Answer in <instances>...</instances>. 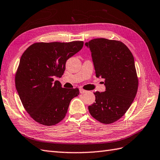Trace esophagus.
Segmentation results:
<instances>
[{
	"label": "esophagus",
	"instance_id": "obj_1",
	"mask_svg": "<svg viewBox=\"0 0 160 160\" xmlns=\"http://www.w3.org/2000/svg\"><path fill=\"white\" fill-rule=\"evenodd\" d=\"M87 92V91L84 90V89H80V93H85Z\"/></svg>",
	"mask_w": 160,
	"mask_h": 160
}]
</instances>
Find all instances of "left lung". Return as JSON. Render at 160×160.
<instances>
[{
	"mask_svg": "<svg viewBox=\"0 0 160 160\" xmlns=\"http://www.w3.org/2000/svg\"><path fill=\"white\" fill-rule=\"evenodd\" d=\"M85 45L91 52L96 76L102 78L106 87L104 92L94 93L96 102L88 107L89 113L101 123H113L125 114L136 96L138 78L133 56L118 40L96 38Z\"/></svg>",
	"mask_w": 160,
	"mask_h": 160,
	"instance_id": "obj_1",
	"label": "left lung"
}]
</instances>
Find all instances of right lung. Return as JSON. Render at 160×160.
Masks as SVG:
<instances>
[{
	"instance_id": "add662e5",
	"label": "right lung",
	"mask_w": 160,
	"mask_h": 160,
	"mask_svg": "<svg viewBox=\"0 0 160 160\" xmlns=\"http://www.w3.org/2000/svg\"><path fill=\"white\" fill-rule=\"evenodd\" d=\"M82 41L36 42L20 58L15 76L17 92L24 108L33 120L45 126L65 117L71 100L79 89L61 87L67 60L82 49Z\"/></svg>"
}]
</instances>
